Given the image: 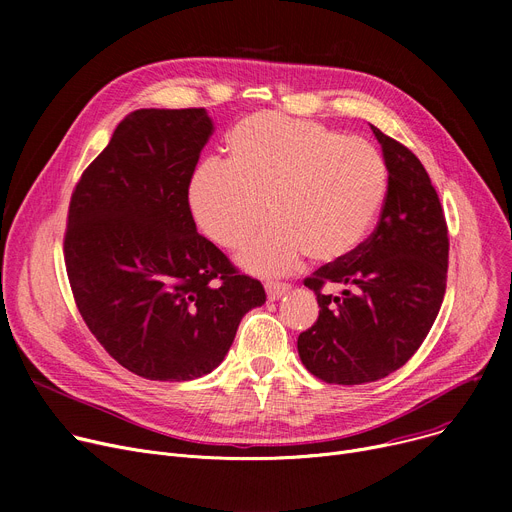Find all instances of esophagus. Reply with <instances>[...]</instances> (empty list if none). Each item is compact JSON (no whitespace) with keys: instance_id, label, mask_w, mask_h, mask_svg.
<instances>
[{"instance_id":"obj_1","label":"esophagus","mask_w":512,"mask_h":512,"mask_svg":"<svg viewBox=\"0 0 512 512\" xmlns=\"http://www.w3.org/2000/svg\"><path fill=\"white\" fill-rule=\"evenodd\" d=\"M288 290H290V286H288V284H280V282H267V284H265L267 299H270V301H278V299H282Z\"/></svg>"}]
</instances>
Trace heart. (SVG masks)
Listing matches in <instances>:
<instances>
[{
  "instance_id": "1",
  "label": "heart",
  "mask_w": 512,
  "mask_h": 512,
  "mask_svg": "<svg viewBox=\"0 0 512 512\" xmlns=\"http://www.w3.org/2000/svg\"><path fill=\"white\" fill-rule=\"evenodd\" d=\"M230 159L195 170L188 201L197 226L220 247L247 240L238 263L257 276H284L309 253L315 261L351 255L380 218L388 168L380 151L324 124L253 114L228 134Z\"/></svg>"
}]
</instances>
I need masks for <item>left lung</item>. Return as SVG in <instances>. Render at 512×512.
Instances as JSON below:
<instances>
[{"label":"left lung","instance_id":"left-lung-1","mask_svg":"<svg viewBox=\"0 0 512 512\" xmlns=\"http://www.w3.org/2000/svg\"><path fill=\"white\" fill-rule=\"evenodd\" d=\"M388 168L378 228L351 253L305 280L319 317L299 336L303 365L328 384L382 380L405 365L440 311L448 270L444 211L421 161L371 126ZM324 285H338L328 295Z\"/></svg>","mask_w":512,"mask_h":512}]
</instances>
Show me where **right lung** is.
<instances>
[{"instance_id":"1","label":"right lung","mask_w":512,"mask_h":512,"mask_svg":"<svg viewBox=\"0 0 512 512\" xmlns=\"http://www.w3.org/2000/svg\"><path fill=\"white\" fill-rule=\"evenodd\" d=\"M213 122L203 107L137 110L80 176L64 238L76 307L122 367L188 382L228 355L240 319L265 303L197 232L188 184Z\"/></svg>"}]
</instances>
